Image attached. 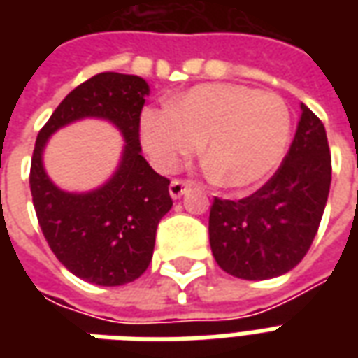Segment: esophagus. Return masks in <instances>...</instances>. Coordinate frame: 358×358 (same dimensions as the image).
Returning a JSON list of instances; mask_svg holds the SVG:
<instances>
[{
	"label": "esophagus",
	"mask_w": 358,
	"mask_h": 358,
	"mask_svg": "<svg viewBox=\"0 0 358 358\" xmlns=\"http://www.w3.org/2000/svg\"><path fill=\"white\" fill-rule=\"evenodd\" d=\"M192 186V182L189 180H172L171 186H169V194H171L172 199H178V197H182V195L186 194L187 187Z\"/></svg>",
	"instance_id": "34e87169"
}]
</instances>
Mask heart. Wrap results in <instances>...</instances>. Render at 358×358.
I'll return each mask as SVG.
<instances>
[{
  "instance_id": "heart-1",
  "label": "heart",
  "mask_w": 358,
  "mask_h": 358,
  "mask_svg": "<svg viewBox=\"0 0 358 358\" xmlns=\"http://www.w3.org/2000/svg\"><path fill=\"white\" fill-rule=\"evenodd\" d=\"M282 97L241 84H201L169 107L143 110L141 141L161 171H174L201 148L217 180L249 187L274 171L289 141Z\"/></svg>"
}]
</instances>
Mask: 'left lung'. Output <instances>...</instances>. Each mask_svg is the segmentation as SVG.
Here are the masks:
<instances>
[{
  "instance_id": "1",
  "label": "left lung",
  "mask_w": 358,
  "mask_h": 358,
  "mask_svg": "<svg viewBox=\"0 0 358 358\" xmlns=\"http://www.w3.org/2000/svg\"><path fill=\"white\" fill-rule=\"evenodd\" d=\"M330 182L322 120L301 103L295 138L272 178L238 201L213 199L209 241L218 266L241 280H268L297 266L318 232Z\"/></svg>"
}]
</instances>
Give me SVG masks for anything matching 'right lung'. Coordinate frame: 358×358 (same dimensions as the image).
I'll use <instances>...</instances> for the list:
<instances>
[{
    "label": "right lung",
    "mask_w": 358,
    "mask_h": 358,
    "mask_svg": "<svg viewBox=\"0 0 358 358\" xmlns=\"http://www.w3.org/2000/svg\"><path fill=\"white\" fill-rule=\"evenodd\" d=\"M149 94L140 76L99 73L66 95L38 134L30 192L38 224L51 251L74 276L95 285H124L148 270L157 226L171 210V180L141 157L140 115ZM84 116L110 120L125 136L115 176L90 194H66L43 171L41 151L51 133Z\"/></svg>",
    "instance_id": "obj_1"
}]
</instances>
